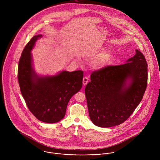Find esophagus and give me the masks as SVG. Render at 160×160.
I'll use <instances>...</instances> for the list:
<instances>
[{
    "label": "esophagus",
    "instance_id": "obj_1",
    "mask_svg": "<svg viewBox=\"0 0 160 160\" xmlns=\"http://www.w3.org/2000/svg\"><path fill=\"white\" fill-rule=\"evenodd\" d=\"M89 82V79L88 77H84L82 79V84L84 86H86Z\"/></svg>",
    "mask_w": 160,
    "mask_h": 160
}]
</instances>
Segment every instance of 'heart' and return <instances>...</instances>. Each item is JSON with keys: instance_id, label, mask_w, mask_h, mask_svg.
<instances>
[{"instance_id": "b5f03b06", "label": "heart", "mask_w": 160, "mask_h": 160, "mask_svg": "<svg viewBox=\"0 0 160 160\" xmlns=\"http://www.w3.org/2000/svg\"><path fill=\"white\" fill-rule=\"evenodd\" d=\"M113 53L110 50H105L97 54L92 60V67L95 68L101 69L105 67L112 60Z\"/></svg>"}]
</instances>
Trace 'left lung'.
Listing matches in <instances>:
<instances>
[{"mask_svg":"<svg viewBox=\"0 0 160 160\" xmlns=\"http://www.w3.org/2000/svg\"><path fill=\"white\" fill-rule=\"evenodd\" d=\"M126 63L93 71L85 94L90 119L96 126L121 124L141 102L147 85V63L138 50Z\"/></svg>","mask_w":160,"mask_h":160,"instance_id":"1","label":"left lung"}]
</instances>
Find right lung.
<instances>
[{"label":"right lung","mask_w":160,"mask_h":160,"mask_svg":"<svg viewBox=\"0 0 160 160\" xmlns=\"http://www.w3.org/2000/svg\"><path fill=\"white\" fill-rule=\"evenodd\" d=\"M42 34L34 36L23 49L18 68V79L26 103L33 115L46 123H55L65 116L71 98L82 86L83 71H60L39 75L33 68L31 51Z\"/></svg>","instance_id":"add662e5"}]
</instances>
